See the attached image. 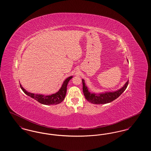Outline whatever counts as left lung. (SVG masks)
<instances>
[{"instance_id":"1","label":"left lung","mask_w":151,"mask_h":151,"mask_svg":"<svg viewBox=\"0 0 151 151\" xmlns=\"http://www.w3.org/2000/svg\"><path fill=\"white\" fill-rule=\"evenodd\" d=\"M127 62L128 60L127 59ZM83 91L86 100L93 104H105L116 99L126 90L129 84V80L121 88L115 91H105L101 93L91 92L86 85L85 80L82 79Z\"/></svg>"}]
</instances>
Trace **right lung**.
<instances>
[{
	"mask_svg": "<svg viewBox=\"0 0 151 151\" xmlns=\"http://www.w3.org/2000/svg\"><path fill=\"white\" fill-rule=\"evenodd\" d=\"M73 78V76H71L65 79L63 84L62 85L59 91L56 93L51 94L50 95H45L42 94L33 93H30L25 89L20 84V87L22 91L26 94L27 96L30 97L31 98L37 101L40 103L46 105H57L62 102L65 99V96L67 92V86L68 85L70 80Z\"/></svg>",
	"mask_w": 151,
	"mask_h": 151,
	"instance_id": "add662e5",
	"label": "right lung"
}]
</instances>
